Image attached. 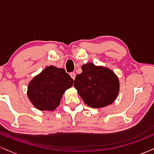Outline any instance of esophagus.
Returning a JSON list of instances; mask_svg holds the SVG:
<instances>
[{"label":"esophagus","instance_id":"obj_1","mask_svg":"<svg viewBox=\"0 0 154 154\" xmlns=\"http://www.w3.org/2000/svg\"><path fill=\"white\" fill-rule=\"evenodd\" d=\"M70 76H71V77L73 79H75V77H76V74H75V72H71V73H70Z\"/></svg>","mask_w":154,"mask_h":154}]
</instances>
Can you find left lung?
<instances>
[{
    "instance_id": "8db88e82",
    "label": "left lung",
    "mask_w": 154,
    "mask_h": 154,
    "mask_svg": "<svg viewBox=\"0 0 154 154\" xmlns=\"http://www.w3.org/2000/svg\"><path fill=\"white\" fill-rule=\"evenodd\" d=\"M76 76L74 87L88 106L102 108L112 103L119 91V79L114 72L87 63Z\"/></svg>"
}]
</instances>
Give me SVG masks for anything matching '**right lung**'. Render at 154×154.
Returning a JSON list of instances; mask_svg holds the SVG:
<instances>
[{"label":"right lung","mask_w":154,"mask_h":154,"mask_svg":"<svg viewBox=\"0 0 154 154\" xmlns=\"http://www.w3.org/2000/svg\"><path fill=\"white\" fill-rule=\"evenodd\" d=\"M73 82V79L63 69L47 66L29 82L27 96L39 110L54 111L59 105L65 91L71 88Z\"/></svg>","instance_id":"obj_1"}]
</instances>
